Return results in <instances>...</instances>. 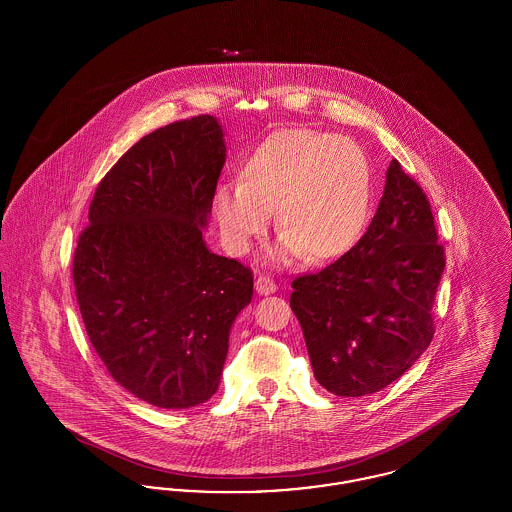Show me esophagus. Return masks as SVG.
<instances>
[{
  "label": "esophagus",
  "instance_id": "obj_1",
  "mask_svg": "<svg viewBox=\"0 0 512 512\" xmlns=\"http://www.w3.org/2000/svg\"><path fill=\"white\" fill-rule=\"evenodd\" d=\"M276 290L278 288H276L274 280L268 278V276H259L255 280V292L259 293V295H270V293H274Z\"/></svg>",
  "mask_w": 512,
  "mask_h": 512
}]
</instances>
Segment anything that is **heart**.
<instances>
[{
  "label": "heart",
  "mask_w": 512,
  "mask_h": 512,
  "mask_svg": "<svg viewBox=\"0 0 512 512\" xmlns=\"http://www.w3.org/2000/svg\"><path fill=\"white\" fill-rule=\"evenodd\" d=\"M372 209V171L365 151L345 136L288 128L267 136L242 163L240 184H220L213 215L220 238L245 255L270 226L282 234L272 265L297 257L322 265L361 240Z\"/></svg>",
  "instance_id": "1"
}]
</instances>
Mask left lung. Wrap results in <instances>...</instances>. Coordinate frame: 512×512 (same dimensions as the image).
I'll use <instances>...</instances> for the list:
<instances>
[{
	"label": "left lung",
	"mask_w": 512,
	"mask_h": 512,
	"mask_svg": "<svg viewBox=\"0 0 512 512\" xmlns=\"http://www.w3.org/2000/svg\"><path fill=\"white\" fill-rule=\"evenodd\" d=\"M443 268L430 203L393 159L359 244L293 280L290 307L318 384L340 397H363L403 376L434 338Z\"/></svg>",
	"instance_id": "left-lung-1"
}]
</instances>
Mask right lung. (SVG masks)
<instances>
[{
  "instance_id": "1",
  "label": "right lung",
  "mask_w": 512,
  "mask_h": 512,
  "mask_svg": "<svg viewBox=\"0 0 512 512\" xmlns=\"http://www.w3.org/2000/svg\"><path fill=\"white\" fill-rule=\"evenodd\" d=\"M226 161L219 119L172 122L130 147L99 182L73 278L88 338L122 388L159 409L219 390L253 274L203 238Z\"/></svg>"
}]
</instances>
